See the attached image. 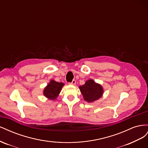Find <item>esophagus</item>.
Wrapping results in <instances>:
<instances>
[{
  "mask_svg": "<svg viewBox=\"0 0 148 148\" xmlns=\"http://www.w3.org/2000/svg\"><path fill=\"white\" fill-rule=\"evenodd\" d=\"M70 84H73V85H74V84H76V80H75V79H73V81L71 82Z\"/></svg>",
  "mask_w": 148,
  "mask_h": 148,
  "instance_id": "1",
  "label": "esophagus"
}]
</instances>
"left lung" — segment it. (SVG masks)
<instances>
[{"instance_id": "left-lung-1", "label": "left lung", "mask_w": 148, "mask_h": 148, "mask_svg": "<svg viewBox=\"0 0 148 148\" xmlns=\"http://www.w3.org/2000/svg\"><path fill=\"white\" fill-rule=\"evenodd\" d=\"M79 88L84 100L88 102L99 99L103 94L102 87L100 84L96 83L91 79L88 80L84 85Z\"/></svg>"}]
</instances>
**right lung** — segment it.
Returning a JSON list of instances; mask_svg holds the SVG:
<instances>
[{"mask_svg":"<svg viewBox=\"0 0 148 148\" xmlns=\"http://www.w3.org/2000/svg\"><path fill=\"white\" fill-rule=\"evenodd\" d=\"M64 84L63 83L57 82L54 80H51L44 90V95L51 100H54L59 95L62 88Z\"/></svg>","mask_w":148,"mask_h":148,"instance_id":"obj_1","label":"right lung"}]
</instances>
